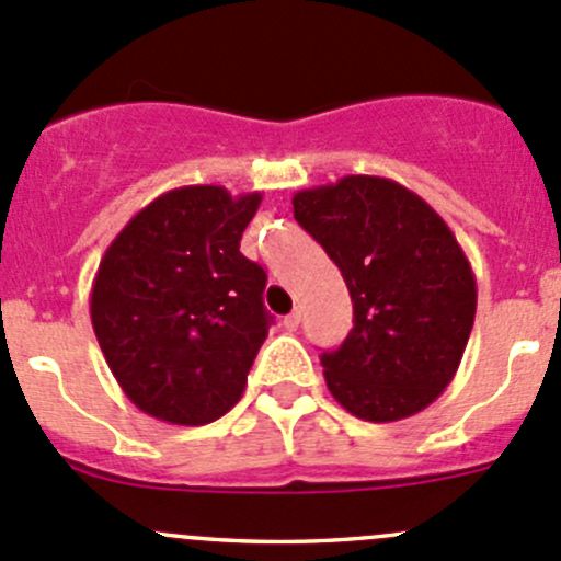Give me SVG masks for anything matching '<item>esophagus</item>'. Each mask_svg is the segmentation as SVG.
I'll return each instance as SVG.
<instances>
[{
    "instance_id": "34e87169",
    "label": "esophagus",
    "mask_w": 561,
    "mask_h": 561,
    "mask_svg": "<svg viewBox=\"0 0 561 561\" xmlns=\"http://www.w3.org/2000/svg\"><path fill=\"white\" fill-rule=\"evenodd\" d=\"M282 325H285L287 331H296V328L301 325V312H298V309H296V312H290L285 317V320H282Z\"/></svg>"
}]
</instances>
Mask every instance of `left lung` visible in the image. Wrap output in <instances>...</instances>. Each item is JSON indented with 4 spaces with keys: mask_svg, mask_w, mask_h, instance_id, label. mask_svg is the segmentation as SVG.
I'll return each instance as SVG.
<instances>
[{
    "mask_svg": "<svg viewBox=\"0 0 561 561\" xmlns=\"http://www.w3.org/2000/svg\"><path fill=\"white\" fill-rule=\"evenodd\" d=\"M293 214L353 298V331L320 355L333 399L371 423L426 410L454 380L478 309L454 230L421 195L382 175L296 192Z\"/></svg>",
    "mask_w": 561,
    "mask_h": 561,
    "instance_id": "left-lung-1",
    "label": "left lung"
}]
</instances>
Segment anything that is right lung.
<instances>
[{
  "instance_id": "1",
  "label": "right lung",
  "mask_w": 561,
  "mask_h": 561,
  "mask_svg": "<svg viewBox=\"0 0 561 561\" xmlns=\"http://www.w3.org/2000/svg\"><path fill=\"white\" fill-rule=\"evenodd\" d=\"M263 195L165 192L111 241L92 282V325L113 377L146 415L206 426L233 410L268 336L265 271L239 252Z\"/></svg>"
}]
</instances>
